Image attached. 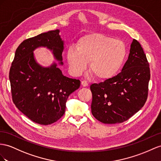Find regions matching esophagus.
<instances>
[{"instance_id": "esophagus-1", "label": "esophagus", "mask_w": 161, "mask_h": 161, "mask_svg": "<svg viewBox=\"0 0 161 161\" xmlns=\"http://www.w3.org/2000/svg\"><path fill=\"white\" fill-rule=\"evenodd\" d=\"M81 86H83V87H86V86H88V82L86 81H85V80H84V81H81Z\"/></svg>"}]
</instances>
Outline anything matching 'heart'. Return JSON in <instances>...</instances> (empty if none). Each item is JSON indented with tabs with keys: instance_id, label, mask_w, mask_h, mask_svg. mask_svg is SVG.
Masks as SVG:
<instances>
[{
	"instance_id": "b5f03b06",
	"label": "heart",
	"mask_w": 161,
	"mask_h": 161,
	"mask_svg": "<svg viewBox=\"0 0 161 161\" xmlns=\"http://www.w3.org/2000/svg\"><path fill=\"white\" fill-rule=\"evenodd\" d=\"M76 47H70L67 52V61L73 73L80 74L89 63L90 73L101 81L116 75L127 56L125 42L101 34L82 36L77 42Z\"/></svg>"
}]
</instances>
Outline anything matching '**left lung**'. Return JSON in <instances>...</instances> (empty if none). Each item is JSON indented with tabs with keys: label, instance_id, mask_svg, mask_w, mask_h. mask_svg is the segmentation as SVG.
Returning <instances> with one entry per match:
<instances>
[{
	"label": "left lung",
	"instance_id": "8db88e82",
	"mask_svg": "<svg viewBox=\"0 0 161 161\" xmlns=\"http://www.w3.org/2000/svg\"><path fill=\"white\" fill-rule=\"evenodd\" d=\"M150 79L146 56L142 45L133 39L122 71L108 80L90 86L94 117L104 124L129 120L145 104Z\"/></svg>",
	"mask_w": 161,
	"mask_h": 161
}]
</instances>
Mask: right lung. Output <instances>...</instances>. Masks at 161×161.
<instances>
[{
  "mask_svg": "<svg viewBox=\"0 0 161 161\" xmlns=\"http://www.w3.org/2000/svg\"><path fill=\"white\" fill-rule=\"evenodd\" d=\"M60 30L50 31L24 40L17 48L9 71L11 94L18 109L41 125L58 120L65 112L69 96L80 88V81L64 76L53 63L45 67L36 62L34 51L43 47L63 65L64 41Z\"/></svg>",
  "mask_w": 161,
  "mask_h": 161,
  "instance_id": "obj_1",
  "label": "right lung"
}]
</instances>
